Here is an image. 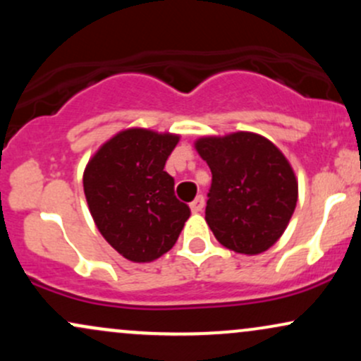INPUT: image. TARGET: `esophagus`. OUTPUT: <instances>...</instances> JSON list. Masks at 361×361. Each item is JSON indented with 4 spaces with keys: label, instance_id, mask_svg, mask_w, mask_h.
<instances>
[{
    "label": "esophagus",
    "instance_id": "1",
    "mask_svg": "<svg viewBox=\"0 0 361 361\" xmlns=\"http://www.w3.org/2000/svg\"><path fill=\"white\" fill-rule=\"evenodd\" d=\"M190 207H192V212H202V210H204V207H205V198L202 197V195H198L197 198H195V200L192 202V204H190Z\"/></svg>",
    "mask_w": 361,
    "mask_h": 361
}]
</instances>
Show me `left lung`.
Instances as JSON below:
<instances>
[{
  "mask_svg": "<svg viewBox=\"0 0 361 361\" xmlns=\"http://www.w3.org/2000/svg\"><path fill=\"white\" fill-rule=\"evenodd\" d=\"M195 149L212 171L205 221L215 239L259 255L281 238L297 205L295 173L271 140L255 132L207 135Z\"/></svg>",
  "mask_w": 361,
  "mask_h": 361,
  "instance_id": "1",
  "label": "left lung"
}]
</instances>
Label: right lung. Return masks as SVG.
I'll use <instances>...</instances> for the list:
<instances>
[{"label": "right lung", "instance_id": "1", "mask_svg": "<svg viewBox=\"0 0 361 361\" xmlns=\"http://www.w3.org/2000/svg\"><path fill=\"white\" fill-rule=\"evenodd\" d=\"M180 135L132 127L102 144L82 173L88 209L105 241L134 263L175 246L190 217L164 171Z\"/></svg>", "mask_w": 361, "mask_h": 361}]
</instances>
